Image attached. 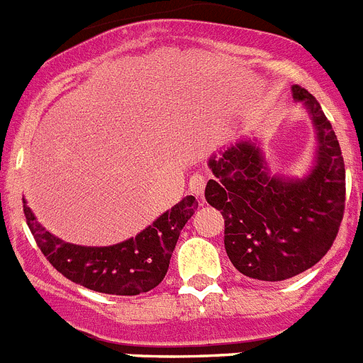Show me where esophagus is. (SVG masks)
<instances>
[{
  "mask_svg": "<svg viewBox=\"0 0 363 363\" xmlns=\"http://www.w3.org/2000/svg\"><path fill=\"white\" fill-rule=\"evenodd\" d=\"M205 185H207V178H205V174H201V172L192 174L191 179H189V191H191L196 198L203 196Z\"/></svg>",
  "mask_w": 363,
  "mask_h": 363,
  "instance_id": "esophagus-1",
  "label": "esophagus"
}]
</instances>
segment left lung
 <instances>
[{
    "label": "left lung",
    "mask_w": 363,
    "mask_h": 363,
    "mask_svg": "<svg viewBox=\"0 0 363 363\" xmlns=\"http://www.w3.org/2000/svg\"><path fill=\"white\" fill-rule=\"evenodd\" d=\"M316 129V156L303 178L271 174L256 140H242L209 160L214 179L205 200L225 220V251L242 274L281 281L327 255L345 209V167L331 123L313 94L293 85Z\"/></svg>",
    "instance_id": "left-lung-1"
}]
</instances>
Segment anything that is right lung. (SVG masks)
<instances>
[{
	"instance_id": "add662e5",
	"label": "right lung",
	"mask_w": 363,
	"mask_h": 363,
	"mask_svg": "<svg viewBox=\"0 0 363 363\" xmlns=\"http://www.w3.org/2000/svg\"><path fill=\"white\" fill-rule=\"evenodd\" d=\"M196 209V198L185 196L134 238L108 247H85L50 234L23 200L28 229L50 265L74 284L120 296H136L162 284L179 233Z\"/></svg>"
}]
</instances>
